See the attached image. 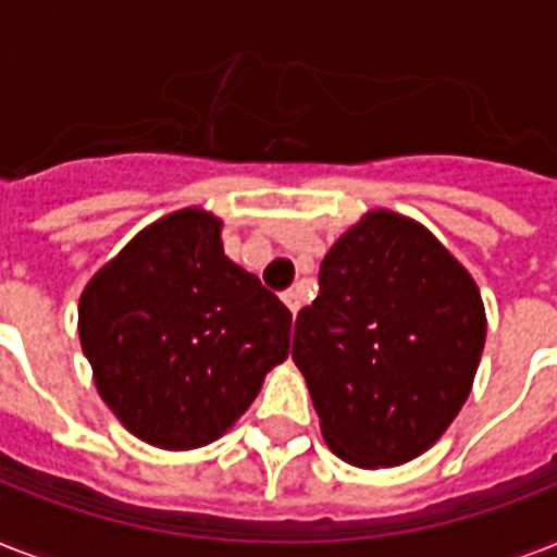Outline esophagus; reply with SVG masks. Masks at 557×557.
<instances>
[{"label":"esophagus","instance_id":"34e87169","mask_svg":"<svg viewBox=\"0 0 557 557\" xmlns=\"http://www.w3.org/2000/svg\"><path fill=\"white\" fill-rule=\"evenodd\" d=\"M283 304L292 309V314L300 312V306H304V295L297 292V288H288V292H283Z\"/></svg>","mask_w":557,"mask_h":557}]
</instances>
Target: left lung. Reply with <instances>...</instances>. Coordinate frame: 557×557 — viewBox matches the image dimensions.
Wrapping results in <instances>:
<instances>
[{
    "label": "left lung",
    "mask_w": 557,
    "mask_h": 557,
    "mask_svg": "<svg viewBox=\"0 0 557 557\" xmlns=\"http://www.w3.org/2000/svg\"><path fill=\"white\" fill-rule=\"evenodd\" d=\"M483 347L485 306L466 265L422 222L379 208L323 257L292 358L332 454L393 468L448 431Z\"/></svg>",
    "instance_id": "left-lung-1"
}]
</instances>
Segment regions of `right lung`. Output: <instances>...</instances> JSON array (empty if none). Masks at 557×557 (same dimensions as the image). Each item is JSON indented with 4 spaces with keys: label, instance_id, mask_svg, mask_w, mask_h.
I'll use <instances>...</instances> for the list:
<instances>
[{
    "label": "right lung",
    "instance_id": "right-lung-1",
    "mask_svg": "<svg viewBox=\"0 0 557 557\" xmlns=\"http://www.w3.org/2000/svg\"><path fill=\"white\" fill-rule=\"evenodd\" d=\"M81 347L126 431L164 450L210 445L288 358L292 312L222 248V219H156L86 283Z\"/></svg>",
    "mask_w": 557,
    "mask_h": 557
}]
</instances>
